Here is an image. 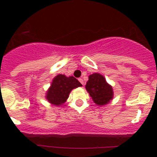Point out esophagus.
Masks as SVG:
<instances>
[{"label": "esophagus", "instance_id": "34e87169", "mask_svg": "<svg viewBox=\"0 0 157 157\" xmlns=\"http://www.w3.org/2000/svg\"><path fill=\"white\" fill-rule=\"evenodd\" d=\"M79 81H80V83H82V84H84V83H83V79H82V78H80V79H79Z\"/></svg>", "mask_w": 157, "mask_h": 157}]
</instances>
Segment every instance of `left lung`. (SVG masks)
<instances>
[{
    "mask_svg": "<svg viewBox=\"0 0 157 157\" xmlns=\"http://www.w3.org/2000/svg\"><path fill=\"white\" fill-rule=\"evenodd\" d=\"M85 87L94 103L97 105L102 106L106 105L113 99L112 86L107 83L105 77L99 73H94L89 76V80Z\"/></svg>",
    "mask_w": 157,
    "mask_h": 157,
    "instance_id": "left-lung-1",
    "label": "left lung"
}]
</instances>
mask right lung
Returning <instances> with one entry per match:
<instances>
[{"label":"right lung","mask_w":157,"mask_h":157,"mask_svg":"<svg viewBox=\"0 0 157 157\" xmlns=\"http://www.w3.org/2000/svg\"><path fill=\"white\" fill-rule=\"evenodd\" d=\"M79 86H82V84L73 76L66 77L64 74H58L54 77L46 91L45 99L52 105L61 106L68 99L71 90Z\"/></svg>","instance_id":"add662e5"}]
</instances>
